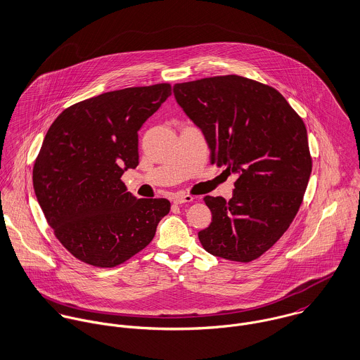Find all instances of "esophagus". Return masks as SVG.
Instances as JSON below:
<instances>
[{"label":"esophagus","mask_w":360,"mask_h":360,"mask_svg":"<svg viewBox=\"0 0 360 360\" xmlns=\"http://www.w3.org/2000/svg\"><path fill=\"white\" fill-rule=\"evenodd\" d=\"M193 200H194L193 195H176L173 198V202L176 205H181V204H190V202H193Z\"/></svg>","instance_id":"34e87169"}]
</instances>
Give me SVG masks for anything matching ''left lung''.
Returning a JSON list of instances; mask_svg holds the SVG:
<instances>
[{
	"label": "left lung",
	"mask_w": 360,
	"mask_h": 360,
	"mask_svg": "<svg viewBox=\"0 0 360 360\" xmlns=\"http://www.w3.org/2000/svg\"><path fill=\"white\" fill-rule=\"evenodd\" d=\"M173 93L202 130L210 163L238 174L230 201L204 197L212 221L200 243L214 257L255 260L304 201L311 173L305 123L276 89L237 75L177 83Z\"/></svg>",
	"instance_id": "8db88e82"
}]
</instances>
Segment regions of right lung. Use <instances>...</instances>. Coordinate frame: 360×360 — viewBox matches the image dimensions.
Listing matches in <instances>:
<instances>
[{"label":"right lung","mask_w":360,"mask_h":360,"mask_svg":"<svg viewBox=\"0 0 360 360\" xmlns=\"http://www.w3.org/2000/svg\"><path fill=\"white\" fill-rule=\"evenodd\" d=\"M172 94L169 83L73 103L53 120L33 166V187L55 237L76 259L116 267L143 251L170 210L134 198L122 174L139 165V130Z\"/></svg>","instance_id":"add662e5"}]
</instances>
